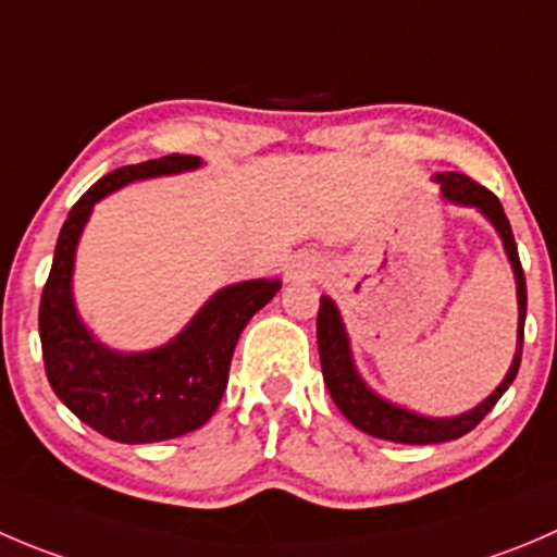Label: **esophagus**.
Wrapping results in <instances>:
<instances>
[{
	"mask_svg": "<svg viewBox=\"0 0 557 557\" xmlns=\"http://www.w3.org/2000/svg\"><path fill=\"white\" fill-rule=\"evenodd\" d=\"M323 269L321 263L315 261V258H299V261H294L288 267V272H285V280H307V277H318Z\"/></svg>",
	"mask_w": 557,
	"mask_h": 557,
	"instance_id": "1",
	"label": "esophagus"
}]
</instances>
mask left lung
Listing matches in <instances>:
<instances>
[{"mask_svg":"<svg viewBox=\"0 0 557 557\" xmlns=\"http://www.w3.org/2000/svg\"><path fill=\"white\" fill-rule=\"evenodd\" d=\"M435 182L441 185V196L444 201L455 203V207L476 209L484 220L495 228V234L504 242L506 258L511 263L517 285V348L515 359H511L509 370H506L504 381L493 388V394L473 405L471 410L457 416H428L416 413V410L405 408V405L392 403V399L381 397L375 388L367 386L361 377L359 367L354 361V350H350V337L345 332L343 315H339L337 305L329 296H321V307H318V354H321V370L323 381H326L329 394H332L334 405L343 410V416L361 433L372 435V438L394 441V444H444V441H457L466 433H471L484 416L493 410V405L504 397L506 388L517 377L522 359V332H525V310H528V294H525V274H522L520 256H517L515 234L506 220L504 207L498 198L487 190V187L476 185L468 180L466 174H438Z\"/></svg>","mask_w":557,"mask_h":557,"instance_id":"left-lung-1","label":"left lung"}]
</instances>
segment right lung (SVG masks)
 Segmentation results:
<instances>
[{
    "label": "right lung",
    "instance_id": "add662e5",
    "mask_svg": "<svg viewBox=\"0 0 557 557\" xmlns=\"http://www.w3.org/2000/svg\"><path fill=\"white\" fill-rule=\"evenodd\" d=\"M201 158L169 154L124 165L78 198L59 231L40 299L46 375L57 397L106 438L158 444L203 428L228 386L242 329L280 290V280H245L214 290L176 337L149 350H116L95 337L73 296L75 252L95 203L133 182L198 171Z\"/></svg>",
    "mask_w": 557,
    "mask_h": 557
}]
</instances>
